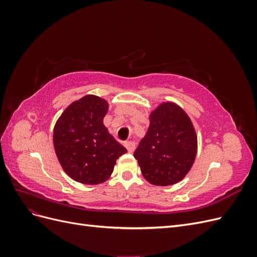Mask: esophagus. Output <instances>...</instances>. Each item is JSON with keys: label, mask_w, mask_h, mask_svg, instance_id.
Instances as JSON below:
<instances>
[{"label": "esophagus", "mask_w": 257, "mask_h": 257, "mask_svg": "<svg viewBox=\"0 0 257 257\" xmlns=\"http://www.w3.org/2000/svg\"><path fill=\"white\" fill-rule=\"evenodd\" d=\"M124 146H125V148H126L128 152H133L135 150V148H136V144L134 142H125Z\"/></svg>", "instance_id": "esophagus-1"}]
</instances>
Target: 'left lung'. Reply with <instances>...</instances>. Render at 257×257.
Listing matches in <instances>:
<instances>
[{"mask_svg":"<svg viewBox=\"0 0 257 257\" xmlns=\"http://www.w3.org/2000/svg\"><path fill=\"white\" fill-rule=\"evenodd\" d=\"M193 124L180 107L162 104L150 115V126L134 152L147 181L172 185L185 177L196 157Z\"/></svg>","mask_w":257,"mask_h":257,"instance_id":"8db88e82","label":"left lung"}]
</instances>
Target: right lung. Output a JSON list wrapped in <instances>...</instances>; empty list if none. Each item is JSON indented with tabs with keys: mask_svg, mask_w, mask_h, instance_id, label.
Segmentation results:
<instances>
[{
	"mask_svg": "<svg viewBox=\"0 0 257 257\" xmlns=\"http://www.w3.org/2000/svg\"><path fill=\"white\" fill-rule=\"evenodd\" d=\"M107 110L105 99L83 96L66 108L54 126L53 146L60 164L80 183L106 181L116 159L127 152L104 126Z\"/></svg>",
	"mask_w": 257,
	"mask_h": 257,
	"instance_id": "add662e5",
	"label": "right lung"
}]
</instances>
